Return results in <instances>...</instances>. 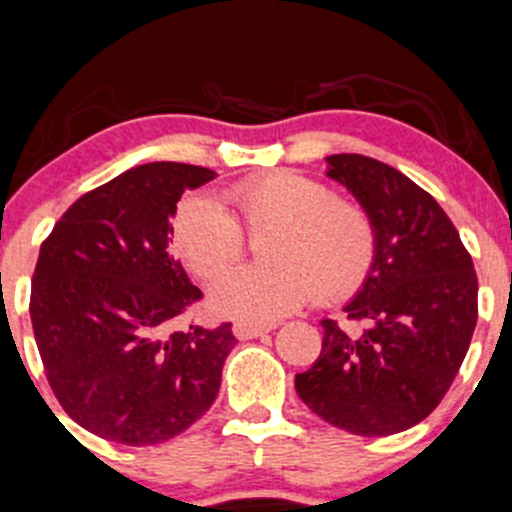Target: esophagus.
I'll list each match as a JSON object with an SVG mask.
<instances>
[{
    "label": "esophagus",
    "instance_id": "1",
    "mask_svg": "<svg viewBox=\"0 0 512 512\" xmlns=\"http://www.w3.org/2000/svg\"><path fill=\"white\" fill-rule=\"evenodd\" d=\"M274 328V324H250V321H238V324L233 326V333L235 338H240V341H247V338H257L262 336V333H270Z\"/></svg>",
    "mask_w": 512,
    "mask_h": 512
}]
</instances>
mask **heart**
Segmentation results:
<instances>
[{
	"mask_svg": "<svg viewBox=\"0 0 512 512\" xmlns=\"http://www.w3.org/2000/svg\"><path fill=\"white\" fill-rule=\"evenodd\" d=\"M230 215L206 196L186 198L174 220L179 255L198 277H217L244 254L240 219L261 237L268 262L215 279L211 306L240 321H270L289 314L311 294L333 301L351 294L375 260V225L351 198L294 171H274L225 191ZM235 217L239 219L234 220Z\"/></svg>",
	"mask_w": 512,
	"mask_h": 512,
	"instance_id": "heart-1",
	"label": "heart"
}]
</instances>
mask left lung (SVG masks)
I'll list each match as a JSON object with an SVG mask.
<instances>
[{
	"instance_id": "8db88e82",
	"label": "left lung",
	"mask_w": 512,
	"mask_h": 512,
	"mask_svg": "<svg viewBox=\"0 0 512 512\" xmlns=\"http://www.w3.org/2000/svg\"><path fill=\"white\" fill-rule=\"evenodd\" d=\"M326 176L373 218L375 260L343 306L360 328L321 321V355L294 385L333 427L387 437L429 417L454 383L476 328L478 279L449 215L402 171L331 154Z\"/></svg>"
}]
</instances>
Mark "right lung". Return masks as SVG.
<instances>
[{
    "mask_svg": "<svg viewBox=\"0 0 512 512\" xmlns=\"http://www.w3.org/2000/svg\"><path fill=\"white\" fill-rule=\"evenodd\" d=\"M203 166L154 161L85 193L43 240L31 326L48 385L68 417L107 441L161 444L201 419L238 338L174 324L201 289L169 252L184 191Z\"/></svg>",
    "mask_w": 512,
    "mask_h": 512,
    "instance_id": "right-lung-1",
    "label": "right lung"
}]
</instances>
